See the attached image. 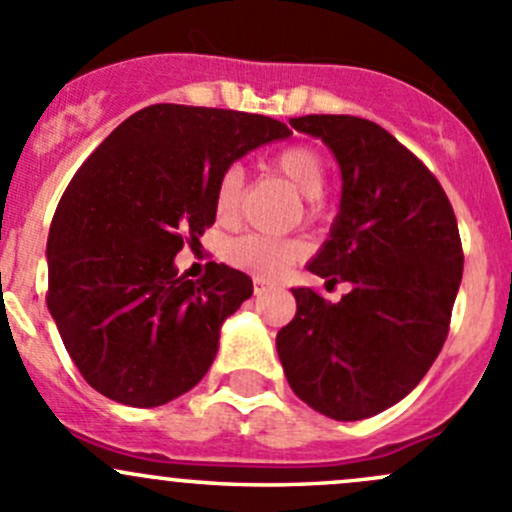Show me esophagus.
<instances>
[{
    "label": "esophagus",
    "instance_id": "esophagus-1",
    "mask_svg": "<svg viewBox=\"0 0 512 512\" xmlns=\"http://www.w3.org/2000/svg\"><path fill=\"white\" fill-rule=\"evenodd\" d=\"M268 291H273V283L263 281V278H254V293L256 295H263V293H268Z\"/></svg>",
    "mask_w": 512,
    "mask_h": 512
}]
</instances>
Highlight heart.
I'll list each match as a JSON object with an SVG mask.
<instances>
[{
  "label": "heart",
  "mask_w": 512,
  "mask_h": 512,
  "mask_svg": "<svg viewBox=\"0 0 512 512\" xmlns=\"http://www.w3.org/2000/svg\"><path fill=\"white\" fill-rule=\"evenodd\" d=\"M271 170L293 184L295 192L305 199H318L328 182L325 160L318 150L308 145H291L273 155ZM241 189H244V170L239 165L226 167L214 194V209L221 221H234L239 214ZM300 244L283 239H268V236L246 234L226 246V256L234 266L246 268L256 276H281L288 266L300 256Z\"/></svg>",
  "instance_id": "heart-1"
}]
</instances>
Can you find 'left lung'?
Listing matches in <instances>:
<instances>
[{"instance_id":"obj_1","label":"left lung","mask_w":512,"mask_h":512,"mask_svg":"<svg viewBox=\"0 0 512 512\" xmlns=\"http://www.w3.org/2000/svg\"><path fill=\"white\" fill-rule=\"evenodd\" d=\"M291 125L323 140L342 175L340 212L308 271L350 293L330 303L291 288L298 310L276 350L308 407L360 421L402 402L444 347L463 276L458 224L436 177L372 120L305 115Z\"/></svg>"}]
</instances>
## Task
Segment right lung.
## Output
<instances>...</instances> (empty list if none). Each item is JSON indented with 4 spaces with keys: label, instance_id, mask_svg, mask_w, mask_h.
<instances>
[{
    "label": "right lung",
    "instance_id": "1",
    "mask_svg": "<svg viewBox=\"0 0 512 512\" xmlns=\"http://www.w3.org/2000/svg\"><path fill=\"white\" fill-rule=\"evenodd\" d=\"M288 135L266 115L160 103L130 115L83 162L51 221L46 305L96 392L150 409L207 374L221 325L254 283L224 263L189 281L175 256L217 219L226 167Z\"/></svg>",
    "mask_w": 512,
    "mask_h": 512
}]
</instances>
